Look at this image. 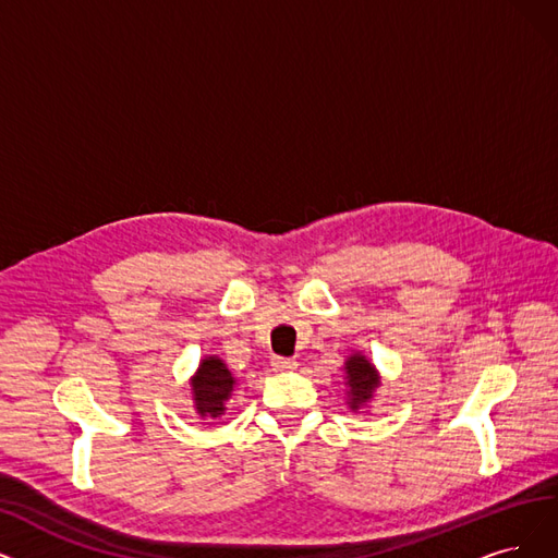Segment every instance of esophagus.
I'll return each instance as SVG.
<instances>
[{"instance_id": "1", "label": "esophagus", "mask_w": 558, "mask_h": 558, "mask_svg": "<svg viewBox=\"0 0 558 558\" xmlns=\"http://www.w3.org/2000/svg\"><path fill=\"white\" fill-rule=\"evenodd\" d=\"M272 368L275 371H293V368H298V362L291 360V356H272Z\"/></svg>"}]
</instances>
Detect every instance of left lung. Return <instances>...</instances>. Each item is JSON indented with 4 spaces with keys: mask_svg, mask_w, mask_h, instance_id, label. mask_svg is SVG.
Listing matches in <instances>:
<instances>
[{
    "mask_svg": "<svg viewBox=\"0 0 558 558\" xmlns=\"http://www.w3.org/2000/svg\"><path fill=\"white\" fill-rule=\"evenodd\" d=\"M345 375L350 385V408L356 410L373 396V389L377 387V375L362 354H354L345 362Z\"/></svg>",
    "mask_w": 558,
    "mask_h": 558,
    "instance_id": "1",
    "label": "left lung"
}]
</instances>
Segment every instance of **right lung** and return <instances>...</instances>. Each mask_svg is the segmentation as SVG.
<instances>
[{
  "instance_id": "add662e5",
  "label": "right lung",
  "mask_w": 558,
  "mask_h": 558,
  "mask_svg": "<svg viewBox=\"0 0 558 558\" xmlns=\"http://www.w3.org/2000/svg\"><path fill=\"white\" fill-rule=\"evenodd\" d=\"M233 385L235 377L231 375L227 364L217 360V356H208V360H204V364L198 366V373L192 380L196 412L213 418L225 414V400L231 396Z\"/></svg>"
}]
</instances>
